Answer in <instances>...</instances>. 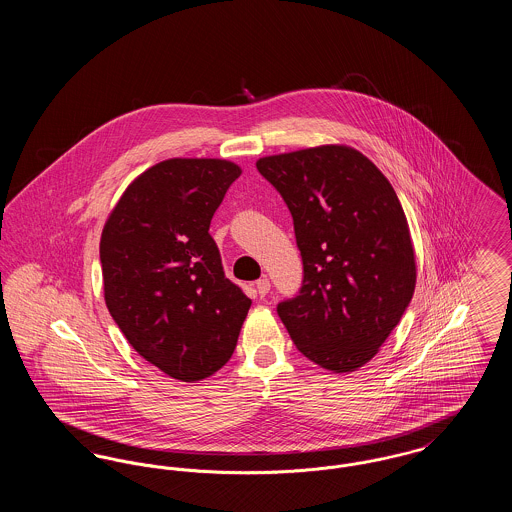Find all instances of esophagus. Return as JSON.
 <instances>
[{"label": "esophagus", "mask_w": 512, "mask_h": 512, "mask_svg": "<svg viewBox=\"0 0 512 512\" xmlns=\"http://www.w3.org/2000/svg\"><path fill=\"white\" fill-rule=\"evenodd\" d=\"M255 290H257V293H259L261 297H265V295L270 292V280H268L267 276H263L261 280L255 282Z\"/></svg>", "instance_id": "1"}]
</instances>
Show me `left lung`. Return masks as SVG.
Instances as JSON below:
<instances>
[{
    "label": "left lung",
    "instance_id": "obj_1",
    "mask_svg": "<svg viewBox=\"0 0 512 512\" xmlns=\"http://www.w3.org/2000/svg\"><path fill=\"white\" fill-rule=\"evenodd\" d=\"M257 169L284 197L303 259L278 315L295 347L332 372L366 365L413 299L409 222L390 180L355 147L268 155Z\"/></svg>",
    "mask_w": 512,
    "mask_h": 512
}]
</instances>
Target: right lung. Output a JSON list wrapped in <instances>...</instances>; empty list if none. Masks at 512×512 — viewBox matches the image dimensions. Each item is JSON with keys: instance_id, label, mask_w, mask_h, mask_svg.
Returning a JSON list of instances; mask_svg holds the SVG:
<instances>
[{"instance_id": "1", "label": "right lung", "mask_w": 512, "mask_h": 512, "mask_svg": "<svg viewBox=\"0 0 512 512\" xmlns=\"http://www.w3.org/2000/svg\"><path fill=\"white\" fill-rule=\"evenodd\" d=\"M242 169L226 159L161 161L105 220V305L128 343L167 376L199 382L226 365L251 299L222 270L211 219Z\"/></svg>"}]
</instances>
